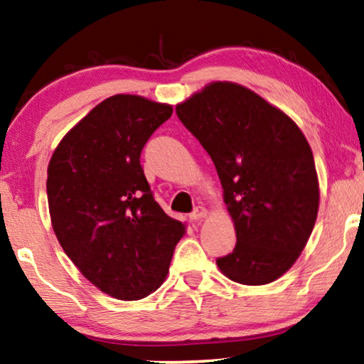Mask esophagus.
<instances>
[{
  "label": "esophagus",
  "mask_w": 364,
  "mask_h": 364,
  "mask_svg": "<svg viewBox=\"0 0 364 364\" xmlns=\"http://www.w3.org/2000/svg\"><path fill=\"white\" fill-rule=\"evenodd\" d=\"M205 215H208V210H205L204 208H196L191 214H189V219H191V220H200V219H204Z\"/></svg>",
  "instance_id": "obj_1"
}]
</instances>
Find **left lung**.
Listing matches in <instances>:
<instances>
[{
    "mask_svg": "<svg viewBox=\"0 0 364 364\" xmlns=\"http://www.w3.org/2000/svg\"><path fill=\"white\" fill-rule=\"evenodd\" d=\"M176 114L213 159L235 225L234 252L217 267L235 283H273L299 258L317 219L309 142L283 111L229 81L208 85Z\"/></svg>",
    "mask_w": 364,
    "mask_h": 364,
    "instance_id": "left-lung-1",
    "label": "left lung"
}]
</instances>
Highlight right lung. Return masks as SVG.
I'll use <instances>...</instances> for the list:
<instances>
[{
  "label": "right lung",
  "instance_id": "obj_1",
  "mask_svg": "<svg viewBox=\"0 0 364 364\" xmlns=\"http://www.w3.org/2000/svg\"><path fill=\"white\" fill-rule=\"evenodd\" d=\"M173 107L116 95L62 139L47 170L53 232L97 289L139 301L159 289L186 232L156 203L140 165L150 135Z\"/></svg>",
  "mask_w": 364,
  "mask_h": 364
}]
</instances>
